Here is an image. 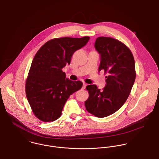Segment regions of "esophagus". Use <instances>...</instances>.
Wrapping results in <instances>:
<instances>
[{"label":"esophagus","instance_id":"obj_1","mask_svg":"<svg viewBox=\"0 0 159 159\" xmlns=\"http://www.w3.org/2000/svg\"><path fill=\"white\" fill-rule=\"evenodd\" d=\"M86 85H87V84H85V83H83V87H82V89H85V87H86Z\"/></svg>","mask_w":159,"mask_h":159}]
</instances>
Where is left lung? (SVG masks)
<instances>
[{
  "instance_id": "left-lung-1",
  "label": "left lung",
  "mask_w": 159,
  "mask_h": 159,
  "mask_svg": "<svg viewBox=\"0 0 159 159\" xmlns=\"http://www.w3.org/2000/svg\"><path fill=\"white\" fill-rule=\"evenodd\" d=\"M95 48L100 54L98 70L108 74L107 84L101 90L95 85L86 87L89 97L85 107L89 113L104 118L117 111L128 98L136 79L135 62L129 48L116 39L98 37Z\"/></svg>"
}]
</instances>
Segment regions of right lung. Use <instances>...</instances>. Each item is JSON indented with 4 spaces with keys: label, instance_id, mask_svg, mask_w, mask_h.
<instances>
[{
    "label": "right lung",
    "instance_id": "right-lung-1",
    "mask_svg": "<svg viewBox=\"0 0 159 159\" xmlns=\"http://www.w3.org/2000/svg\"><path fill=\"white\" fill-rule=\"evenodd\" d=\"M90 39L58 38L47 41L35 54L26 80L25 92L33 114L43 122L57 120L69 96L82 87L81 81H72L62 70L70 64L75 51Z\"/></svg>",
    "mask_w": 159,
    "mask_h": 159
}]
</instances>
